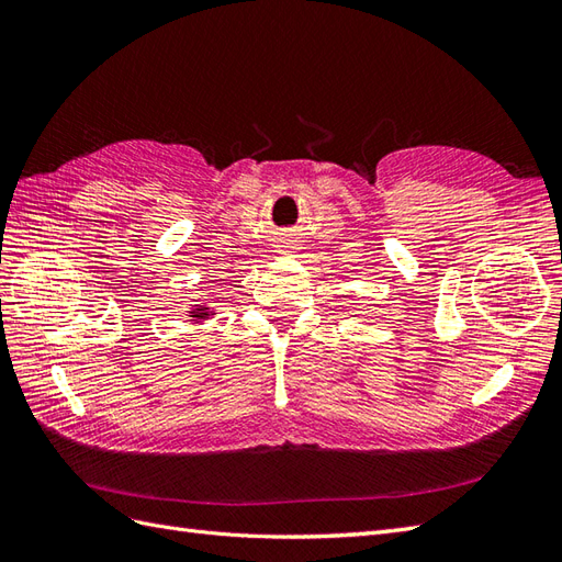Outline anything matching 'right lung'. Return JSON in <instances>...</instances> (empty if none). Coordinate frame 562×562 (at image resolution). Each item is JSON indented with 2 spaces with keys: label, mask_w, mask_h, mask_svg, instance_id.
<instances>
[{
  "label": "right lung",
  "mask_w": 562,
  "mask_h": 562,
  "mask_svg": "<svg viewBox=\"0 0 562 562\" xmlns=\"http://www.w3.org/2000/svg\"><path fill=\"white\" fill-rule=\"evenodd\" d=\"M190 314H192V321H203V318L211 316V314H209V307H203V304H196L194 312H190Z\"/></svg>",
  "instance_id": "right-lung-1"
}]
</instances>
